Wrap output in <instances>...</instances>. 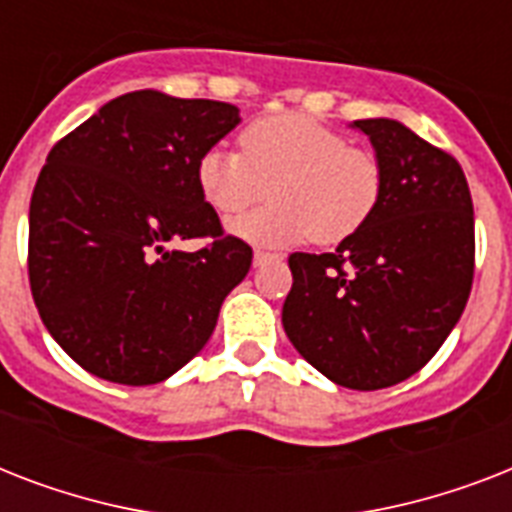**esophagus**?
I'll return each instance as SVG.
<instances>
[{
	"label": "esophagus",
	"mask_w": 512,
	"mask_h": 512,
	"mask_svg": "<svg viewBox=\"0 0 512 512\" xmlns=\"http://www.w3.org/2000/svg\"><path fill=\"white\" fill-rule=\"evenodd\" d=\"M279 255H271V252H263V249H255V265H263L268 260H276Z\"/></svg>",
	"instance_id": "1"
}]
</instances>
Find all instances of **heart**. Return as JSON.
Returning <instances> with one entry per match:
<instances>
[{
	"label": "heart",
	"mask_w": 512,
	"mask_h": 512,
	"mask_svg": "<svg viewBox=\"0 0 512 512\" xmlns=\"http://www.w3.org/2000/svg\"><path fill=\"white\" fill-rule=\"evenodd\" d=\"M241 151L212 146L196 164L201 196L223 217L263 199L271 207L239 217L228 228L265 247L313 239L340 244L361 231L382 196L377 154L350 146L342 132L308 114H273L249 122Z\"/></svg>",
	"instance_id": "obj_1"
}]
</instances>
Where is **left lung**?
I'll return each instance as SVG.
<instances>
[{
  "instance_id": "left-lung-1",
  "label": "left lung",
  "mask_w": 512,
  "mask_h": 512,
  "mask_svg": "<svg viewBox=\"0 0 512 512\" xmlns=\"http://www.w3.org/2000/svg\"><path fill=\"white\" fill-rule=\"evenodd\" d=\"M382 164V196L335 252L289 255L281 324L297 353L350 390L420 372L460 321L476 265L468 180L396 119L353 122Z\"/></svg>"
}]
</instances>
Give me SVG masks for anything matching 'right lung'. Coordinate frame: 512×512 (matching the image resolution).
<instances>
[{
  "instance_id": "1",
  "label": "right lung",
  "mask_w": 512,
  "mask_h": 512,
  "mask_svg": "<svg viewBox=\"0 0 512 512\" xmlns=\"http://www.w3.org/2000/svg\"><path fill=\"white\" fill-rule=\"evenodd\" d=\"M220 100L127 92L52 146L28 209V281L44 327L100 380L154 385L185 366L249 273L196 183L239 124ZM209 238L183 253L174 244Z\"/></svg>"
}]
</instances>
